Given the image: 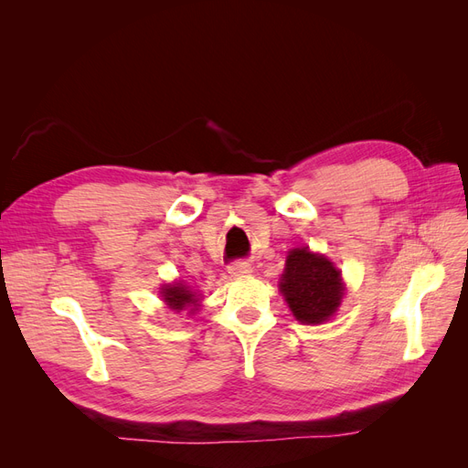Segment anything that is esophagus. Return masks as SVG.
<instances>
[{"instance_id":"esophagus-1","label":"esophagus","mask_w":468,"mask_h":468,"mask_svg":"<svg viewBox=\"0 0 468 468\" xmlns=\"http://www.w3.org/2000/svg\"><path fill=\"white\" fill-rule=\"evenodd\" d=\"M251 271V265L248 261H234L230 267H229V273L234 275V277H239V275H246Z\"/></svg>"}]
</instances>
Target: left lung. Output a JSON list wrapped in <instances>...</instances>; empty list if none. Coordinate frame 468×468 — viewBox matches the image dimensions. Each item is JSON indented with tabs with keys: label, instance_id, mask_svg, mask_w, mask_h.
I'll list each match as a JSON object with an SVG mask.
<instances>
[{
	"label": "left lung",
	"instance_id": "1",
	"mask_svg": "<svg viewBox=\"0 0 468 468\" xmlns=\"http://www.w3.org/2000/svg\"><path fill=\"white\" fill-rule=\"evenodd\" d=\"M281 291L296 320L320 324L328 320L342 303L344 285L332 261L303 248L289 253Z\"/></svg>",
	"mask_w": 468,
	"mask_h": 468
}]
</instances>
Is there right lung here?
Wrapping results in <instances>:
<instances>
[{
	"label": "right lung",
	"instance_id": "1",
	"mask_svg": "<svg viewBox=\"0 0 468 468\" xmlns=\"http://www.w3.org/2000/svg\"><path fill=\"white\" fill-rule=\"evenodd\" d=\"M164 299L174 310H183L186 306L197 303L195 294L187 287H183V285L164 289Z\"/></svg>",
	"mask_w": 468,
	"mask_h": 468
}]
</instances>
